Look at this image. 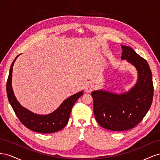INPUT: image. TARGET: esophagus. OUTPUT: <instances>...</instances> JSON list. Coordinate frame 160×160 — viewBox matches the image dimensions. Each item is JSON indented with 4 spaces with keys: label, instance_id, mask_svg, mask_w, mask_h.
I'll return each mask as SVG.
<instances>
[{
    "label": "esophagus",
    "instance_id": "esophagus-1",
    "mask_svg": "<svg viewBox=\"0 0 160 160\" xmlns=\"http://www.w3.org/2000/svg\"><path fill=\"white\" fill-rule=\"evenodd\" d=\"M94 88H95V85L93 83H91V82H89V83H88L86 85L85 91L88 92V93H89V92H91Z\"/></svg>",
    "mask_w": 160,
    "mask_h": 160
}]
</instances>
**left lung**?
<instances>
[{"label":"left lung","mask_w":160,"mask_h":160,"mask_svg":"<svg viewBox=\"0 0 160 160\" xmlns=\"http://www.w3.org/2000/svg\"><path fill=\"white\" fill-rule=\"evenodd\" d=\"M122 59H126L138 70L136 84L120 95L103 90L91 93L96 121L101 127L115 132L136 126L151 107L153 96L152 74L147 61L132 48L122 45Z\"/></svg>","instance_id":"obj_1"}]
</instances>
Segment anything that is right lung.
I'll use <instances>...</instances> for the list:
<instances>
[{"label":"right lung","instance_id":"right-lung-1","mask_svg":"<svg viewBox=\"0 0 160 160\" xmlns=\"http://www.w3.org/2000/svg\"><path fill=\"white\" fill-rule=\"evenodd\" d=\"M14 59L11 64L7 83V93L11 105L20 122L26 128L33 132L41 133H51L59 132L65 127L69 119L72 106L80 97L83 94V91L65 99L59 108L48 115H38L23 108L18 102L12 88V72Z\"/></svg>","mask_w":160,"mask_h":160}]
</instances>
